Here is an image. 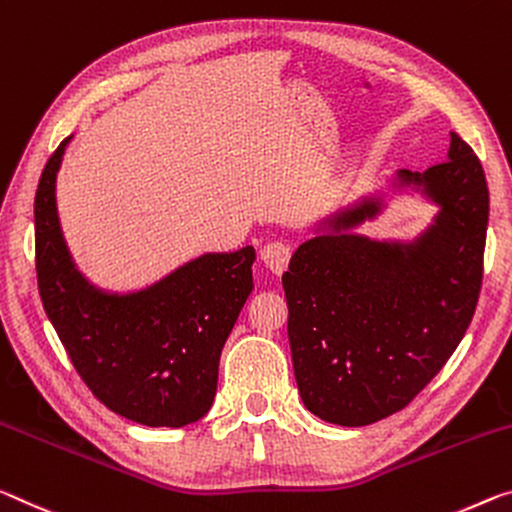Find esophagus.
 <instances>
[{"mask_svg":"<svg viewBox=\"0 0 512 512\" xmlns=\"http://www.w3.org/2000/svg\"><path fill=\"white\" fill-rule=\"evenodd\" d=\"M291 259V246L282 241H271L262 248V262L266 264V269L275 275H282L287 271V264Z\"/></svg>","mask_w":512,"mask_h":512,"instance_id":"obj_1","label":"esophagus"}]
</instances>
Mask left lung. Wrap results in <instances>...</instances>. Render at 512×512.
<instances>
[{
    "mask_svg": "<svg viewBox=\"0 0 512 512\" xmlns=\"http://www.w3.org/2000/svg\"><path fill=\"white\" fill-rule=\"evenodd\" d=\"M440 205L415 243L342 230L380 212L364 200L330 218L282 275L300 399L316 417L367 426L403 410L437 376L472 323L481 294L490 193L474 150L451 132L449 159L399 170Z\"/></svg>",
    "mask_w": 512,
    "mask_h": 512,
    "instance_id": "1",
    "label": "left lung"
}]
</instances>
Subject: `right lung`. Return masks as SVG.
Listing matches in <instances>:
<instances>
[{
	"mask_svg": "<svg viewBox=\"0 0 512 512\" xmlns=\"http://www.w3.org/2000/svg\"><path fill=\"white\" fill-rule=\"evenodd\" d=\"M70 139L47 159L34 202L45 312L81 380L116 415L152 428L198 421L212 408L223 344L253 291L255 250L202 255L136 294L88 285L56 216L54 184Z\"/></svg>",
	"mask_w": 512,
	"mask_h": 512,
	"instance_id": "obj_1",
	"label": "right lung"
}]
</instances>
